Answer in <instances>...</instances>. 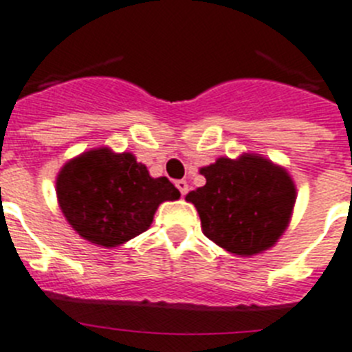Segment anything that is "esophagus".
Returning a JSON list of instances; mask_svg holds the SVG:
<instances>
[{
  "label": "esophagus",
  "mask_w": 352,
  "mask_h": 352,
  "mask_svg": "<svg viewBox=\"0 0 352 352\" xmlns=\"http://www.w3.org/2000/svg\"><path fill=\"white\" fill-rule=\"evenodd\" d=\"M176 187H178V190L182 192V196H185V194L188 192V183L185 182V179H178V182H176Z\"/></svg>",
  "instance_id": "34e87169"
}]
</instances>
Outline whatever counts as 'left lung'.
<instances>
[{"mask_svg":"<svg viewBox=\"0 0 352 352\" xmlns=\"http://www.w3.org/2000/svg\"><path fill=\"white\" fill-rule=\"evenodd\" d=\"M201 174L206 185L185 199L196 206L212 242L240 256H253L278 242L296 205V185L283 167L244 153L236 160L221 156Z\"/></svg>","mask_w":352,"mask_h":352,"instance_id":"1","label":"left lung"}]
</instances>
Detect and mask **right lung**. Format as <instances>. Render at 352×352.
Here are the masks:
<instances>
[{
    "mask_svg": "<svg viewBox=\"0 0 352 352\" xmlns=\"http://www.w3.org/2000/svg\"><path fill=\"white\" fill-rule=\"evenodd\" d=\"M56 197L78 235L117 248L151 226L156 208L179 199V190L165 176L151 178L131 153L98 147L60 169Z\"/></svg>",
    "mask_w": 352,
    "mask_h": 352,
    "instance_id": "right-lung-1",
    "label": "right lung"
}]
</instances>
